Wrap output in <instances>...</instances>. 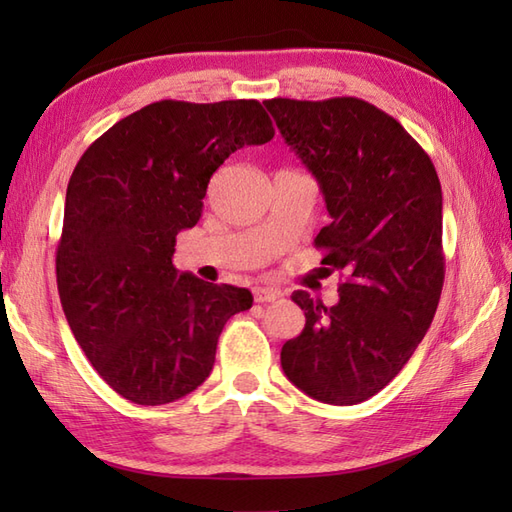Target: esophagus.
<instances>
[{"mask_svg":"<svg viewBox=\"0 0 512 512\" xmlns=\"http://www.w3.org/2000/svg\"><path fill=\"white\" fill-rule=\"evenodd\" d=\"M253 297L257 303H268V301H275L281 297V292L277 288H268V286H257L253 288Z\"/></svg>","mask_w":512,"mask_h":512,"instance_id":"1","label":"esophagus"}]
</instances>
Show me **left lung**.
Here are the masks:
<instances>
[{
  "label": "left lung",
  "instance_id": "8db88e82",
  "mask_svg": "<svg viewBox=\"0 0 512 512\" xmlns=\"http://www.w3.org/2000/svg\"><path fill=\"white\" fill-rule=\"evenodd\" d=\"M264 105L319 182L332 222L314 246L325 250V270L345 277L330 308L292 292L306 328L281 347V367L314 400L358 405L405 367L436 314L444 284L438 173L405 127L367 101Z\"/></svg>",
  "mask_w": 512,
  "mask_h": 512
}]
</instances>
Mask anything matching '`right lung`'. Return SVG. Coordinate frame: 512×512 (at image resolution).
I'll use <instances>...</instances> for the list:
<instances>
[{"instance_id": "1", "label": "right lung", "mask_w": 512, "mask_h": 512, "mask_svg": "<svg viewBox=\"0 0 512 512\" xmlns=\"http://www.w3.org/2000/svg\"><path fill=\"white\" fill-rule=\"evenodd\" d=\"M275 136L257 101H158L96 138L68 182L57 246L65 319L92 367L136 405H167L209 378L246 288L173 266L176 235L198 224L213 173Z\"/></svg>"}]
</instances>
